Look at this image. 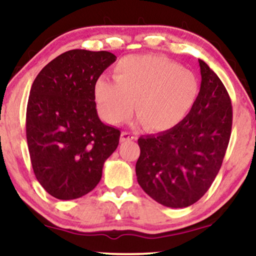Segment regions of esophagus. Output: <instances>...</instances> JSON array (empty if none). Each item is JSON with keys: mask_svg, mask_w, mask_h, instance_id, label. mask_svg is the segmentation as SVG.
<instances>
[{"mask_svg": "<svg viewBox=\"0 0 256 256\" xmlns=\"http://www.w3.org/2000/svg\"><path fill=\"white\" fill-rule=\"evenodd\" d=\"M136 136L134 134H130L128 132H122L121 134V142H126V141H132V140H135Z\"/></svg>", "mask_w": 256, "mask_h": 256, "instance_id": "esophagus-1", "label": "esophagus"}]
</instances>
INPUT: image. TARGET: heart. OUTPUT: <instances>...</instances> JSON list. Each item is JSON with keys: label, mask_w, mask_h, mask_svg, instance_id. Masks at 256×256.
I'll return each mask as SVG.
<instances>
[{"label": "heart", "mask_w": 256, "mask_h": 256, "mask_svg": "<svg viewBox=\"0 0 256 256\" xmlns=\"http://www.w3.org/2000/svg\"><path fill=\"white\" fill-rule=\"evenodd\" d=\"M114 82L99 79L94 96L102 118L118 124L136 102L140 120L152 130L174 128L190 113L199 94L194 72L160 56H129L114 68Z\"/></svg>", "instance_id": "b5f03b06"}]
</instances>
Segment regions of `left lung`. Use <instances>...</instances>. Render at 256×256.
<instances>
[{"label": "left lung", "instance_id": "obj_1", "mask_svg": "<svg viewBox=\"0 0 256 256\" xmlns=\"http://www.w3.org/2000/svg\"><path fill=\"white\" fill-rule=\"evenodd\" d=\"M197 101L183 121L157 135L141 136L136 162L140 186L168 208H188L211 186L232 130V102L218 76L199 59Z\"/></svg>", "mask_w": 256, "mask_h": 256}]
</instances>
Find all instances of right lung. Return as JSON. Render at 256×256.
Here are the masks:
<instances>
[{
	"mask_svg": "<svg viewBox=\"0 0 256 256\" xmlns=\"http://www.w3.org/2000/svg\"><path fill=\"white\" fill-rule=\"evenodd\" d=\"M116 60L108 51L70 50L34 79L26 106V141L37 180L52 197L70 200L96 186L120 130L101 122L94 87Z\"/></svg>",
	"mask_w": 256,
	"mask_h": 256,
	"instance_id": "add662e5",
	"label": "right lung"
}]
</instances>
